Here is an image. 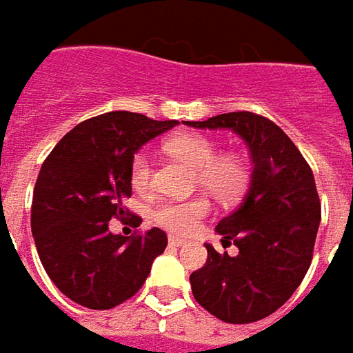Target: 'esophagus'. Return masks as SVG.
<instances>
[{
	"label": "esophagus",
	"instance_id": "obj_1",
	"mask_svg": "<svg viewBox=\"0 0 353 353\" xmlns=\"http://www.w3.org/2000/svg\"><path fill=\"white\" fill-rule=\"evenodd\" d=\"M169 243L170 245H174V248H183V245H186V239H181V237H176V236H170Z\"/></svg>",
	"mask_w": 353,
	"mask_h": 353
}]
</instances>
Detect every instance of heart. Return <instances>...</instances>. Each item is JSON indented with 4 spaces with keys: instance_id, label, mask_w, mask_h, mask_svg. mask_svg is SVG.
Returning a JSON list of instances; mask_svg holds the SVG:
<instances>
[{
    "instance_id": "obj_1",
    "label": "heart",
    "mask_w": 353,
    "mask_h": 353,
    "mask_svg": "<svg viewBox=\"0 0 353 353\" xmlns=\"http://www.w3.org/2000/svg\"><path fill=\"white\" fill-rule=\"evenodd\" d=\"M167 153L196 170L198 184L212 196L232 202L243 194L248 186V167L232 155L218 157V145L198 133H176L165 141ZM131 186L143 190L153 179V163L147 151L133 157L129 167ZM210 212L208 200L202 196L190 200H163L151 210V220L172 234H190L198 222Z\"/></svg>"
}]
</instances>
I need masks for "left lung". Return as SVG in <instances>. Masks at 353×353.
<instances>
[{"label":"left lung","instance_id":"left-lung-1","mask_svg":"<svg viewBox=\"0 0 353 353\" xmlns=\"http://www.w3.org/2000/svg\"><path fill=\"white\" fill-rule=\"evenodd\" d=\"M196 129H230L250 147V188L216 232L237 255L210 243L206 265L190 275L192 294L216 319L248 324L273 314L296 291L310 267L320 224L314 174L283 129L251 112H232Z\"/></svg>","mask_w":353,"mask_h":353}]
</instances>
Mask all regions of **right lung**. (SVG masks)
<instances>
[{
    "mask_svg": "<svg viewBox=\"0 0 353 353\" xmlns=\"http://www.w3.org/2000/svg\"><path fill=\"white\" fill-rule=\"evenodd\" d=\"M179 121L110 112L68 131L34 183L31 232L57 289L78 305L108 310L139 291L167 248L159 228L143 236L110 232L131 196L129 167L145 143Z\"/></svg>",
    "mask_w": 353,
    "mask_h": 353,
    "instance_id": "right-lung-1",
    "label": "right lung"
}]
</instances>
